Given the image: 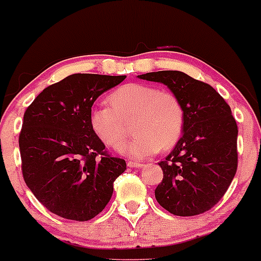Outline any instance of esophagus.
Instances as JSON below:
<instances>
[{
  "label": "esophagus",
  "mask_w": 261,
  "mask_h": 261,
  "mask_svg": "<svg viewBox=\"0 0 261 261\" xmlns=\"http://www.w3.org/2000/svg\"><path fill=\"white\" fill-rule=\"evenodd\" d=\"M127 167H130V168H141V167H142V164L137 163V162H131V161H128V162H127Z\"/></svg>",
  "instance_id": "34e87169"
}]
</instances>
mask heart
<instances>
[{
	"label": "heart",
	"instance_id": "b5f03b06",
	"mask_svg": "<svg viewBox=\"0 0 261 261\" xmlns=\"http://www.w3.org/2000/svg\"><path fill=\"white\" fill-rule=\"evenodd\" d=\"M109 106L93 108L89 116L95 136L108 147L119 149L127 137L126 121L133 119L134 139L122 153L145 160L178 142L185 122L184 108L173 93L145 83H128L109 95Z\"/></svg>",
	"mask_w": 261,
	"mask_h": 261
}]
</instances>
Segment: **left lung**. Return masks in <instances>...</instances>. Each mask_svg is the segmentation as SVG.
<instances>
[{"mask_svg": "<svg viewBox=\"0 0 261 261\" xmlns=\"http://www.w3.org/2000/svg\"><path fill=\"white\" fill-rule=\"evenodd\" d=\"M163 83L184 108L182 135L166 161L155 200L175 216H195L222 199L237 172L238 127L226 100L207 83L180 71L137 76Z\"/></svg>", "mask_w": 261, "mask_h": 261, "instance_id": "1", "label": "left lung"}]
</instances>
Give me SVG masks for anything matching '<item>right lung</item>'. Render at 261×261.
<instances>
[{
    "label": "right lung",
    "mask_w": 261,
    "mask_h": 261,
    "mask_svg": "<svg viewBox=\"0 0 261 261\" xmlns=\"http://www.w3.org/2000/svg\"><path fill=\"white\" fill-rule=\"evenodd\" d=\"M126 76L74 73L27 108L19 135L27 187L53 214L88 221L104 210L126 162L110 157L89 116L97 98Z\"/></svg>",
    "instance_id": "1"
}]
</instances>
